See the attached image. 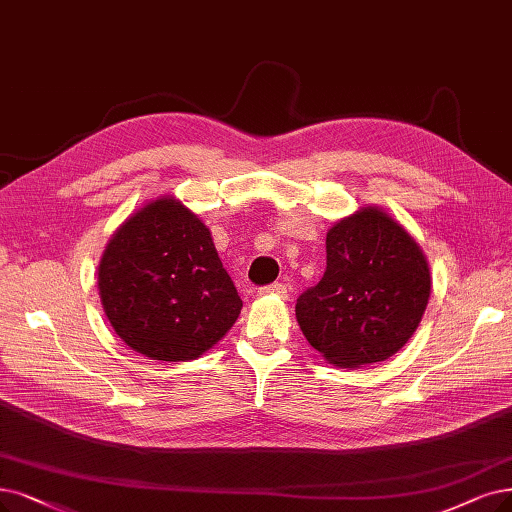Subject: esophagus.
I'll use <instances>...</instances> for the list:
<instances>
[{
	"label": "esophagus",
	"instance_id": "34e87169",
	"mask_svg": "<svg viewBox=\"0 0 512 512\" xmlns=\"http://www.w3.org/2000/svg\"><path fill=\"white\" fill-rule=\"evenodd\" d=\"M258 294H260V296H269V294H273V296L285 298V296H288V288H285L283 283H271V285H264V288H260V290H258Z\"/></svg>",
	"mask_w": 512,
	"mask_h": 512
}]
</instances>
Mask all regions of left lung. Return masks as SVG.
<instances>
[{"instance_id":"1","label":"left lung","mask_w":512,"mask_h":512,"mask_svg":"<svg viewBox=\"0 0 512 512\" xmlns=\"http://www.w3.org/2000/svg\"><path fill=\"white\" fill-rule=\"evenodd\" d=\"M325 254L321 281L296 300L302 334L340 367L393 357L431 296L420 245L384 212L363 208L327 231Z\"/></svg>"}]
</instances>
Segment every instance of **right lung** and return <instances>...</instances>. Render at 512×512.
<instances>
[{"label":"right lung","mask_w":512,"mask_h":512,"mask_svg":"<svg viewBox=\"0 0 512 512\" xmlns=\"http://www.w3.org/2000/svg\"><path fill=\"white\" fill-rule=\"evenodd\" d=\"M98 290L115 334L157 361L197 359L243 306L210 229L172 197L117 229L100 260Z\"/></svg>","instance_id":"obj_1"}]
</instances>
